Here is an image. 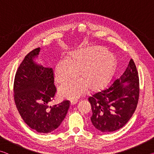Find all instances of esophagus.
I'll use <instances>...</instances> for the list:
<instances>
[{
  "label": "esophagus",
  "mask_w": 154,
  "mask_h": 154,
  "mask_svg": "<svg viewBox=\"0 0 154 154\" xmlns=\"http://www.w3.org/2000/svg\"><path fill=\"white\" fill-rule=\"evenodd\" d=\"M78 102V100L77 99H73V100H71V105H75V104L77 103Z\"/></svg>",
  "instance_id": "1"
}]
</instances>
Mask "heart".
Wrapping results in <instances>:
<instances>
[{
	"instance_id": "b5f03b06",
	"label": "heart",
	"mask_w": 154,
	"mask_h": 154,
	"mask_svg": "<svg viewBox=\"0 0 154 154\" xmlns=\"http://www.w3.org/2000/svg\"><path fill=\"white\" fill-rule=\"evenodd\" d=\"M115 66V58L110 52L101 47H92L77 51L71 58L64 56L55 68V79L64 83L80 75L77 78L65 83L60 88L64 97L75 98L86 93L91 87L94 89L103 86L107 82Z\"/></svg>"
}]
</instances>
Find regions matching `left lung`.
<instances>
[{
    "label": "left lung",
    "instance_id": "obj_1",
    "mask_svg": "<svg viewBox=\"0 0 154 154\" xmlns=\"http://www.w3.org/2000/svg\"><path fill=\"white\" fill-rule=\"evenodd\" d=\"M126 82V85L123 82ZM139 74L134 60L122 76L110 86L89 96L92 116L91 121L96 129L112 132L122 128L131 118L139 101Z\"/></svg>",
    "mask_w": 154,
    "mask_h": 154
}]
</instances>
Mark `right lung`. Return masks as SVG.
Segmentation results:
<instances>
[{
    "mask_svg": "<svg viewBox=\"0 0 154 154\" xmlns=\"http://www.w3.org/2000/svg\"><path fill=\"white\" fill-rule=\"evenodd\" d=\"M40 48L29 52L18 66L14 83V100L23 120L40 133L53 132L61 124L70 107L65 100L49 106L54 100L56 88L51 68L38 65L33 61Z\"/></svg>",
    "mask_w": 154,
    "mask_h": 154,
    "instance_id": "add662e5",
    "label": "right lung"
}]
</instances>
